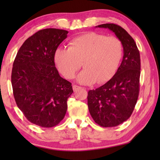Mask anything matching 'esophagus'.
I'll return each instance as SVG.
<instances>
[{"instance_id": "1", "label": "esophagus", "mask_w": 160, "mask_h": 160, "mask_svg": "<svg viewBox=\"0 0 160 160\" xmlns=\"http://www.w3.org/2000/svg\"><path fill=\"white\" fill-rule=\"evenodd\" d=\"M81 88H82V87H79V86H77V85H73V89L74 92L77 91L78 89H79Z\"/></svg>"}]
</instances>
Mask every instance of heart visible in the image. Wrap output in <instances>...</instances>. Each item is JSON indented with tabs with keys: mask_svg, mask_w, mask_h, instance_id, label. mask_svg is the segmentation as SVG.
Here are the masks:
<instances>
[{
	"mask_svg": "<svg viewBox=\"0 0 160 160\" xmlns=\"http://www.w3.org/2000/svg\"><path fill=\"white\" fill-rule=\"evenodd\" d=\"M122 54V43L117 37L90 32L71 40L68 49H57L54 61L66 78H73L82 62L85 69L78 76V82L84 84L95 82L102 84L116 73Z\"/></svg>",
	"mask_w": 160,
	"mask_h": 160,
	"instance_id": "heart-1",
	"label": "heart"
}]
</instances>
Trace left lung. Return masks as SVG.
<instances>
[{
	"label": "left lung",
	"instance_id": "8db88e82",
	"mask_svg": "<svg viewBox=\"0 0 160 160\" xmlns=\"http://www.w3.org/2000/svg\"><path fill=\"white\" fill-rule=\"evenodd\" d=\"M96 28L114 32L123 47V59L115 75L102 86L89 90L87 96L94 121L103 128H111L128 120L135 108L139 95L140 52L134 39L119 25L107 23Z\"/></svg>",
	"mask_w": 160,
	"mask_h": 160
}]
</instances>
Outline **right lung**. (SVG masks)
<instances>
[{
    "label": "right lung",
    "instance_id": "right-lung-1",
    "mask_svg": "<svg viewBox=\"0 0 160 160\" xmlns=\"http://www.w3.org/2000/svg\"><path fill=\"white\" fill-rule=\"evenodd\" d=\"M67 30L47 28L29 37L13 63L12 84L18 108L28 121L52 128L62 121L67 100L73 92L71 83L61 77L54 53L67 38Z\"/></svg>",
    "mask_w": 160,
    "mask_h": 160
}]
</instances>
